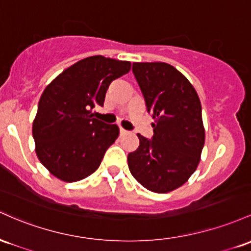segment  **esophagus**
<instances>
[{
    "label": "esophagus",
    "instance_id": "esophagus-1",
    "mask_svg": "<svg viewBox=\"0 0 251 251\" xmlns=\"http://www.w3.org/2000/svg\"><path fill=\"white\" fill-rule=\"evenodd\" d=\"M120 133L123 135V134H126V133H128V131H126L125 128H122V126H120Z\"/></svg>",
    "mask_w": 251,
    "mask_h": 251
}]
</instances>
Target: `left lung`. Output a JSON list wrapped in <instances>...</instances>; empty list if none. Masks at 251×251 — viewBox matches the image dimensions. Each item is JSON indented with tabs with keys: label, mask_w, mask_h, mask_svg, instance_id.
<instances>
[{
	"label": "left lung",
	"mask_w": 251,
	"mask_h": 251,
	"mask_svg": "<svg viewBox=\"0 0 251 251\" xmlns=\"http://www.w3.org/2000/svg\"><path fill=\"white\" fill-rule=\"evenodd\" d=\"M133 73L153 117L151 140L128 154L131 176L147 190L167 193L184 185L201 161L205 142L201 104L192 84L166 63H134Z\"/></svg>",
	"instance_id": "8db88e82"
}]
</instances>
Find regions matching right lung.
<instances>
[{"label":"right lung","mask_w":251,"mask_h":251,"mask_svg":"<svg viewBox=\"0 0 251 251\" xmlns=\"http://www.w3.org/2000/svg\"><path fill=\"white\" fill-rule=\"evenodd\" d=\"M130 66L129 61L94 55L73 64L44 90L33 137L36 155L55 178L79 181L100 167L120 129L95 118L94 109L103 106L111 81Z\"/></svg>","instance_id":"right-lung-1"}]
</instances>
